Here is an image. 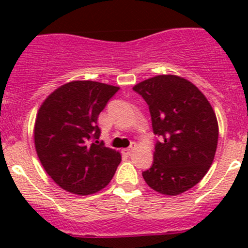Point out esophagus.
<instances>
[{"label": "esophagus", "mask_w": 248, "mask_h": 248, "mask_svg": "<svg viewBox=\"0 0 248 248\" xmlns=\"http://www.w3.org/2000/svg\"><path fill=\"white\" fill-rule=\"evenodd\" d=\"M137 149V145L136 144H133L132 145V146H129V147H127V149H124V152L126 155H132L134 152V150Z\"/></svg>", "instance_id": "obj_1"}]
</instances>
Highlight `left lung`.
Instances as JSON below:
<instances>
[{"instance_id": "8db88e82", "label": "left lung", "mask_w": 248, "mask_h": 248, "mask_svg": "<svg viewBox=\"0 0 248 248\" xmlns=\"http://www.w3.org/2000/svg\"><path fill=\"white\" fill-rule=\"evenodd\" d=\"M149 104L156 144L145 182L164 196H179L196 186L214 162L218 122L204 93L185 78L162 74L134 85Z\"/></svg>"}]
</instances>
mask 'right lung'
<instances>
[{
  "label": "right lung",
  "mask_w": 248,
  "mask_h": 248,
  "mask_svg": "<svg viewBox=\"0 0 248 248\" xmlns=\"http://www.w3.org/2000/svg\"><path fill=\"white\" fill-rule=\"evenodd\" d=\"M119 86L73 80L44 99L34 122L37 156L46 174L62 189L78 196L102 191L111 181L121 154L98 139V115Z\"/></svg>",
  "instance_id": "right-lung-1"
}]
</instances>
